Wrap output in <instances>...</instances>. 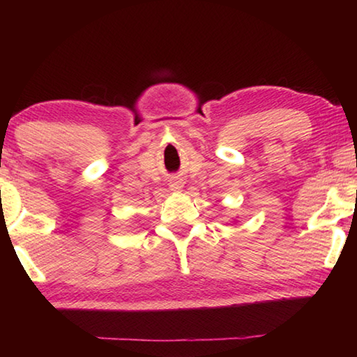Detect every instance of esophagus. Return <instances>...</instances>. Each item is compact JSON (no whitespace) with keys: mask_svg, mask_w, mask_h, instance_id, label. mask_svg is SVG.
<instances>
[{"mask_svg":"<svg viewBox=\"0 0 357 357\" xmlns=\"http://www.w3.org/2000/svg\"><path fill=\"white\" fill-rule=\"evenodd\" d=\"M170 187L172 189H181V181H178V179H174L173 183L170 184Z\"/></svg>","mask_w":357,"mask_h":357,"instance_id":"obj_1","label":"esophagus"}]
</instances>
